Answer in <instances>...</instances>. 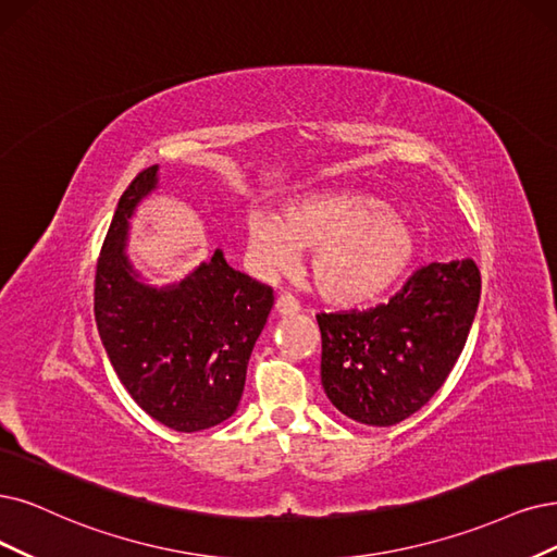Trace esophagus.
I'll list each match as a JSON object with an SVG mask.
<instances>
[{"label": "esophagus", "instance_id": "esophagus-1", "mask_svg": "<svg viewBox=\"0 0 557 557\" xmlns=\"http://www.w3.org/2000/svg\"><path fill=\"white\" fill-rule=\"evenodd\" d=\"M298 310H300V302L292 294H282L275 300V312L282 317H294V314H298Z\"/></svg>", "mask_w": 557, "mask_h": 557}]
</instances>
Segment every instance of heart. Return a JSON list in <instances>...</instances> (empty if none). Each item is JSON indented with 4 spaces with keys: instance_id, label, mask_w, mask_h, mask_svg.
<instances>
[{
    "instance_id": "heart-1",
    "label": "heart",
    "mask_w": 557,
    "mask_h": 557,
    "mask_svg": "<svg viewBox=\"0 0 557 557\" xmlns=\"http://www.w3.org/2000/svg\"><path fill=\"white\" fill-rule=\"evenodd\" d=\"M247 250L265 275L289 273L310 252L314 289L331 302L354 305L387 289L413 261V226L376 197L323 193L292 199L280 218L250 211Z\"/></svg>"
}]
</instances>
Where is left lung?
I'll use <instances>...</instances> for the list:
<instances>
[{
    "mask_svg": "<svg viewBox=\"0 0 557 557\" xmlns=\"http://www.w3.org/2000/svg\"><path fill=\"white\" fill-rule=\"evenodd\" d=\"M480 294L475 261H434L372 310L317 314L327 399L369 426L418 413L455 369Z\"/></svg>",
    "mask_w": 557,
    "mask_h": 557,
    "instance_id": "obj_1",
    "label": "left lung"
}]
</instances>
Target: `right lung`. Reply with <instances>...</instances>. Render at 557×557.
<instances>
[{
  "instance_id": "obj_1",
  "label": "right lung",
  "mask_w": 557,
  "mask_h": 557,
  "mask_svg": "<svg viewBox=\"0 0 557 557\" xmlns=\"http://www.w3.org/2000/svg\"><path fill=\"white\" fill-rule=\"evenodd\" d=\"M156 172L158 164L141 170L119 199L96 261L94 317L114 372L139 408L193 434L236 413L273 289L234 271L220 250L164 292L137 282L123 247L128 218L156 188Z\"/></svg>"
}]
</instances>
